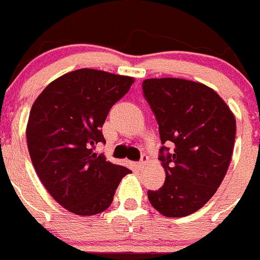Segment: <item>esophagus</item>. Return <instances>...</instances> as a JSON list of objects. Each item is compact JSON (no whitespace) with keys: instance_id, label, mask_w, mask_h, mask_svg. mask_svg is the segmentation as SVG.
<instances>
[{"instance_id":"esophagus-1","label":"esophagus","mask_w":260,"mask_h":260,"mask_svg":"<svg viewBox=\"0 0 260 260\" xmlns=\"http://www.w3.org/2000/svg\"><path fill=\"white\" fill-rule=\"evenodd\" d=\"M147 160H149V157L146 156V155H142L141 160L140 161H137V164H136V167H137L138 169H142L145 167V164L147 163Z\"/></svg>"}]
</instances>
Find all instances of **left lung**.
I'll list each match as a JSON object with an SVG mask.
<instances>
[{"instance_id":"8db88e82","label":"left lung","mask_w":260,"mask_h":260,"mask_svg":"<svg viewBox=\"0 0 260 260\" xmlns=\"http://www.w3.org/2000/svg\"><path fill=\"white\" fill-rule=\"evenodd\" d=\"M142 91L159 125V160L166 169L164 185L147 191L150 203L166 217L192 214L227 173L236 136L234 114L217 92L192 81L145 79Z\"/></svg>"}]
</instances>
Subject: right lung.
<instances>
[{"label": "right lung", "mask_w": 260, "mask_h": 260, "mask_svg": "<svg viewBox=\"0 0 260 260\" xmlns=\"http://www.w3.org/2000/svg\"><path fill=\"white\" fill-rule=\"evenodd\" d=\"M132 83L131 77L103 70H74L51 82L31 106L26 125L31 163L50 195L74 214L108 209L131 172L93 149L105 144L106 116Z\"/></svg>", "instance_id": "1"}]
</instances>
